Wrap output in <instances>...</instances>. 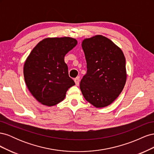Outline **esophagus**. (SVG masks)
Instances as JSON below:
<instances>
[{
	"mask_svg": "<svg viewBox=\"0 0 154 154\" xmlns=\"http://www.w3.org/2000/svg\"><path fill=\"white\" fill-rule=\"evenodd\" d=\"M74 82H75L76 85L78 86L80 85V76H77L75 79H74Z\"/></svg>",
	"mask_w": 154,
	"mask_h": 154,
	"instance_id": "obj_1",
	"label": "esophagus"
}]
</instances>
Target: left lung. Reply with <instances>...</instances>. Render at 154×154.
<instances>
[{
  "label": "left lung",
  "mask_w": 154,
  "mask_h": 154,
  "mask_svg": "<svg viewBox=\"0 0 154 154\" xmlns=\"http://www.w3.org/2000/svg\"><path fill=\"white\" fill-rule=\"evenodd\" d=\"M87 71L80 82L85 99L97 108L110 105L122 92L127 80L123 51L110 39L96 35L82 42Z\"/></svg>",
  "instance_id": "obj_1"
}]
</instances>
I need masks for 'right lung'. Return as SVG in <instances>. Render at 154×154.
<instances>
[{
  "mask_svg": "<svg viewBox=\"0 0 154 154\" xmlns=\"http://www.w3.org/2000/svg\"><path fill=\"white\" fill-rule=\"evenodd\" d=\"M70 37L48 38L31 51L24 66L26 85L36 100L47 106L63 100L68 88L75 85L69 76L64 57L77 44Z\"/></svg>",
  "mask_w": 154,
  "mask_h": 154,
  "instance_id": "add662e5",
  "label": "right lung"
}]
</instances>
